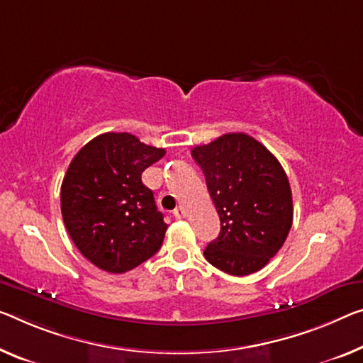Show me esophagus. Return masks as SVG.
<instances>
[{"label": "esophagus", "instance_id": "34e87169", "mask_svg": "<svg viewBox=\"0 0 363 363\" xmlns=\"http://www.w3.org/2000/svg\"><path fill=\"white\" fill-rule=\"evenodd\" d=\"M174 216L177 217V219H183V217L186 216V211L183 209V208H177V209L174 211Z\"/></svg>", "mask_w": 363, "mask_h": 363}]
</instances>
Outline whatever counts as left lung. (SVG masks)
Returning <instances> with one entry per match:
<instances>
[{
    "label": "left lung",
    "instance_id": "left-lung-1",
    "mask_svg": "<svg viewBox=\"0 0 363 363\" xmlns=\"http://www.w3.org/2000/svg\"><path fill=\"white\" fill-rule=\"evenodd\" d=\"M191 155L220 219L219 237L206 247L204 258L232 276L259 271L292 227V191L282 165L245 133H227Z\"/></svg>",
    "mask_w": 363,
    "mask_h": 363
}]
</instances>
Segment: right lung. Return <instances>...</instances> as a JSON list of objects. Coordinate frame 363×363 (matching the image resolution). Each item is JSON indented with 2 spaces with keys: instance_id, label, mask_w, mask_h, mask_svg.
<instances>
[{
  "instance_id": "obj_1",
  "label": "right lung",
  "mask_w": 363,
  "mask_h": 363,
  "mask_svg": "<svg viewBox=\"0 0 363 363\" xmlns=\"http://www.w3.org/2000/svg\"><path fill=\"white\" fill-rule=\"evenodd\" d=\"M165 155L130 133H104L74 155L61 185V214L84 258L121 274L162 247L167 224L143 172Z\"/></svg>"
}]
</instances>
